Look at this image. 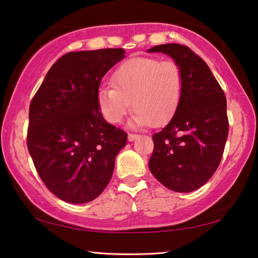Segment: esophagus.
Here are the masks:
<instances>
[{
  "label": "esophagus",
  "instance_id": "34e87169",
  "mask_svg": "<svg viewBox=\"0 0 258 258\" xmlns=\"http://www.w3.org/2000/svg\"><path fill=\"white\" fill-rule=\"evenodd\" d=\"M139 135H136V134H128V141L129 142H133V141H135Z\"/></svg>",
  "mask_w": 258,
  "mask_h": 258
}]
</instances>
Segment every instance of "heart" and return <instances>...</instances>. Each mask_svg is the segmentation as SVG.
<instances>
[{
	"mask_svg": "<svg viewBox=\"0 0 258 258\" xmlns=\"http://www.w3.org/2000/svg\"><path fill=\"white\" fill-rule=\"evenodd\" d=\"M112 86L98 90L97 102L108 122L121 123L133 107V126L162 125L175 115L183 94V75L171 59L132 57L111 75Z\"/></svg>",
	"mask_w": 258,
	"mask_h": 258,
	"instance_id": "1",
	"label": "heart"
}]
</instances>
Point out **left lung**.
<instances>
[{"mask_svg":"<svg viewBox=\"0 0 258 258\" xmlns=\"http://www.w3.org/2000/svg\"><path fill=\"white\" fill-rule=\"evenodd\" d=\"M179 66L183 94L175 115L154 134L149 169L165 188L190 192L209 181L218 168L229 123L224 93L206 62L182 44L155 45Z\"/></svg>","mask_w":258,"mask_h":258,"instance_id":"obj_1","label":"left lung"}]
</instances>
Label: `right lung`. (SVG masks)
<instances>
[{
	"label": "right lung",
	"instance_id": "1",
	"mask_svg": "<svg viewBox=\"0 0 258 258\" xmlns=\"http://www.w3.org/2000/svg\"><path fill=\"white\" fill-rule=\"evenodd\" d=\"M124 49L74 51L57 59L31 100L27 146L45 186L59 200L88 203L110 181L126 133L109 124L98 88Z\"/></svg>",
	"mask_w": 258,
	"mask_h": 258
}]
</instances>
